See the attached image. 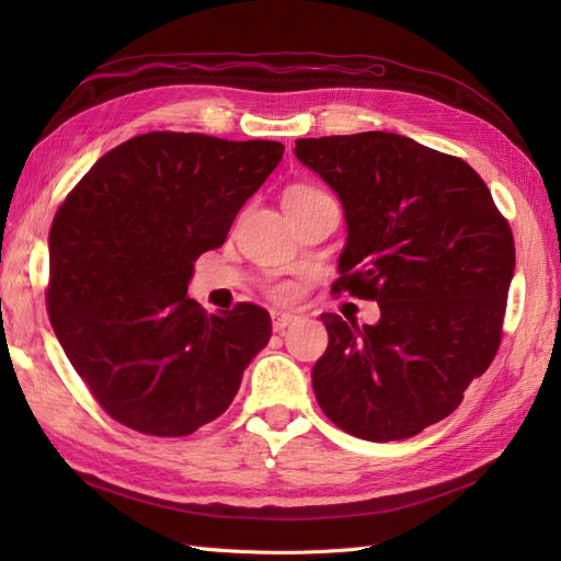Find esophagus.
<instances>
[{"mask_svg":"<svg viewBox=\"0 0 561 561\" xmlns=\"http://www.w3.org/2000/svg\"><path fill=\"white\" fill-rule=\"evenodd\" d=\"M271 318H274V330L276 332H283L287 325H293V322L297 320V316L285 313V311H274V313H271Z\"/></svg>","mask_w":561,"mask_h":561,"instance_id":"34e87169","label":"esophagus"}]
</instances>
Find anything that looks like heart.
Listing matches in <instances>:
<instances>
[{
	"label": "heart",
	"instance_id": "obj_1",
	"mask_svg": "<svg viewBox=\"0 0 561 561\" xmlns=\"http://www.w3.org/2000/svg\"><path fill=\"white\" fill-rule=\"evenodd\" d=\"M287 194H318V190H311V186H295V190H290V192H287ZM287 295H290V293H287L285 290V287H278V290H276V297H280V299H285Z\"/></svg>",
	"mask_w": 561,
	"mask_h": 561
}]
</instances>
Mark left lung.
<instances>
[{
	"instance_id": "obj_1",
	"label": "left lung",
	"mask_w": 561,
	"mask_h": 561,
	"mask_svg": "<svg viewBox=\"0 0 561 561\" xmlns=\"http://www.w3.org/2000/svg\"><path fill=\"white\" fill-rule=\"evenodd\" d=\"M295 157L344 208L334 290L381 309L375 325L320 316L330 342L311 371L316 400L355 437H412L449 416L494 360L511 227L466 161L398 133L301 138Z\"/></svg>"
}]
</instances>
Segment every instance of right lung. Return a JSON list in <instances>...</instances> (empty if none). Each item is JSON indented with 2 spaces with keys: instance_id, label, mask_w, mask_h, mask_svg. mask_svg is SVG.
I'll return each mask as SVG.
<instances>
[{
  "instance_id": "add662e5",
  "label": "right lung",
  "mask_w": 561,
  "mask_h": 561,
  "mask_svg": "<svg viewBox=\"0 0 561 561\" xmlns=\"http://www.w3.org/2000/svg\"><path fill=\"white\" fill-rule=\"evenodd\" d=\"M271 140L145 133L100 157L48 233V318L77 375L124 426H206L271 336L262 307L208 316L186 297L194 262L283 159Z\"/></svg>"
}]
</instances>
